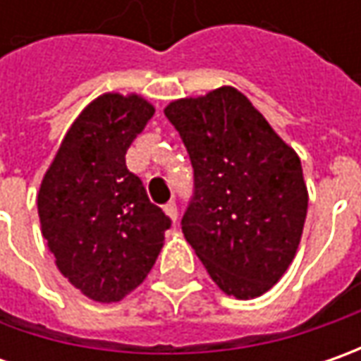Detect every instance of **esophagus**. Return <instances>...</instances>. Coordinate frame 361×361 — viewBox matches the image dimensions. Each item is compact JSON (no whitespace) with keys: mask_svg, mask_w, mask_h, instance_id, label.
Returning <instances> with one entry per match:
<instances>
[{"mask_svg":"<svg viewBox=\"0 0 361 361\" xmlns=\"http://www.w3.org/2000/svg\"><path fill=\"white\" fill-rule=\"evenodd\" d=\"M164 213L171 216V221L176 223V219H178V209H176V202L174 201H169L164 204Z\"/></svg>","mask_w":361,"mask_h":361,"instance_id":"esophagus-1","label":"esophagus"}]
</instances>
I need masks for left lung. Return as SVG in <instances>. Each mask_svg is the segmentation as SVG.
<instances>
[{
	"label": "left lung",
	"mask_w": 361,
	"mask_h": 361,
	"mask_svg": "<svg viewBox=\"0 0 361 361\" xmlns=\"http://www.w3.org/2000/svg\"><path fill=\"white\" fill-rule=\"evenodd\" d=\"M164 114L195 171L185 239L227 295H263L291 265L303 233L301 160L231 86L174 100Z\"/></svg>",
	"instance_id": "obj_1"
}]
</instances>
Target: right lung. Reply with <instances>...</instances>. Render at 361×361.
<instances>
[{"label": "right lung", "mask_w": 361, "mask_h": 361, "mask_svg": "<svg viewBox=\"0 0 361 361\" xmlns=\"http://www.w3.org/2000/svg\"><path fill=\"white\" fill-rule=\"evenodd\" d=\"M154 108L104 94L74 120L37 192L42 235L63 277L86 298L112 303L145 281L171 219L126 169V150Z\"/></svg>", "instance_id": "obj_1"}]
</instances>
